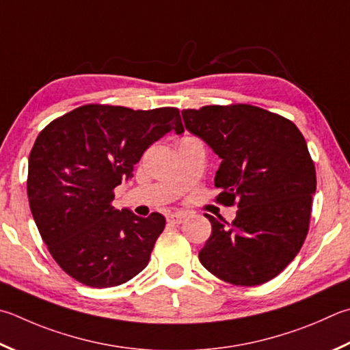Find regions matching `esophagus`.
<instances>
[{
  "label": "esophagus",
  "mask_w": 350,
  "mask_h": 350,
  "mask_svg": "<svg viewBox=\"0 0 350 350\" xmlns=\"http://www.w3.org/2000/svg\"><path fill=\"white\" fill-rule=\"evenodd\" d=\"M183 220H185V214L174 213V214H168L167 215V221H168V224H171V225H180Z\"/></svg>",
  "instance_id": "1"
}]
</instances>
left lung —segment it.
<instances>
[{"mask_svg": "<svg viewBox=\"0 0 350 350\" xmlns=\"http://www.w3.org/2000/svg\"><path fill=\"white\" fill-rule=\"evenodd\" d=\"M182 118L221 159L217 200L239 208L231 224L205 214L213 232L200 263L231 284L269 282L295 258L309 231L317 176L306 141L289 119L250 104L188 109Z\"/></svg>", "mask_w": 350, "mask_h": 350, "instance_id": "1", "label": "left lung"}]
</instances>
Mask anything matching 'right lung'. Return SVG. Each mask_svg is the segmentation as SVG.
<instances>
[{"label":"right lung","mask_w":350,"mask_h":350,"mask_svg":"<svg viewBox=\"0 0 350 350\" xmlns=\"http://www.w3.org/2000/svg\"><path fill=\"white\" fill-rule=\"evenodd\" d=\"M183 131L179 110L88 104L50 122L29 156L31 215L55 262L92 288H111L145 269L165 217L111 205L144 151Z\"/></svg>","instance_id":"add662e5"}]
</instances>
